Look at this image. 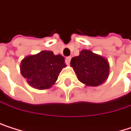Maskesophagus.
<instances>
[{"instance_id": "1", "label": "esophagus", "mask_w": 131, "mask_h": 131, "mask_svg": "<svg viewBox=\"0 0 131 131\" xmlns=\"http://www.w3.org/2000/svg\"><path fill=\"white\" fill-rule=\"evenodd\" d=\"M71 56H69V57H66V63L67 64V65H69L70 64V60H71Z\"/></svg>"}]
</instances>
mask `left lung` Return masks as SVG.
<instances>
[{
    "label": "left lung",
    "mask_w": 131,
    "mask_h": 131,
    "mask_svg": "<svg viewBox=\"0 0 131 131\" xmlns=\"http://www.w3.org/2000/svg\"><path fill=\"white\" fill-rule=\"evenodd\" d=\"M70 65L78 79L88 86L101 85L109 75L110 66L107 60L90 50H82L79 56L71 59Z\"/></svg>",
    "instance_id": "1"
}]
</instances>
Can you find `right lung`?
<instances>
[{
	"mask_svg": "<svg viewBox=\"0 0 131 131\" xmlns=\"http://www.w3.org/2000/svg\"><path fill=\"white\" fill-rule=\"evenodd\" d=\"M65 59L51 51H42L26 56L21 62V73L30 86L38 90L49 89L55 84L62 69L66 67Z\"/></svg>",
	"mask_w": 131,
	"mask_h": 131,
	"instance_id": "add662e5",
	"label": "right lung"
}]
</instances>
